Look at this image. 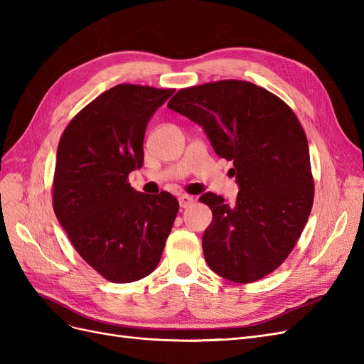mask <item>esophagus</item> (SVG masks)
Returning a JSON list of instances; mask_svg holds the SVG:
<instances>
[{
    "label": "esophagus",
    "instance_id": "1",
    "mask_svg": "<svg viewBox=\"0 0 364 364\" xmlns=\"http://www.w3.org/2000/svg\"><path fill=\"white\" fill-rule=\"evenodd\" d=\"M194 202V197L188 196V194H183L179 197V205L181 208H188L191 203Z\"/></svg>",
    "mask_w": 364,
    "mask_h": 364
}]
</instances>
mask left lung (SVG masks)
<instances>
[{"label":"left lung","mask_w":364,"mask_h":364,"mask_svg":"<svg viewBox=\"0 0 364 364\" xmlns=\"http://www.w3.org/2000/svg\"><path fill=\"white\" fill-rule=\"evenodd\" d=\"M168 107L200 124L220 158L234 161L235 203L206 193L213 211L203 255L220 277L249 284L287 259L310 217L314 181L305 132L278 95L245 80L183 87Z\"/></svg>","instance_id":"1"}]
</instances>
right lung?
<instances>
[{"label":"right lung","mask_w":364,"mask_h":364,"mask_svg":"<svg viewBox=\"0 0 364 364\" xmlns=\"http://www.w3.org/2000/svg\"><path fill=\"white\" fill-rule=\"evenodd\" d=\"M174 90L117 85L86 105L63 130L53 208L71 245L111 282L146 278L159 264L179 202L167 191L132 188L144 162L146 127Z\"/></svg>","instance_id":"1"}]
</instances>
